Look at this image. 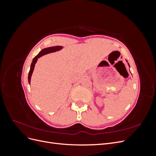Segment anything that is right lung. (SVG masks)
<instances>
[{
    "instance_id": "right-lung-1",
    "label": "right lung",
    "mask_w": 156,
    "mask_h": 156,
    "mask_svg": "<svg viewBox=\"0 0 156 156\" xmlns=\"http://www.w3.org/2000/svg\"><path fill=\"white\" fill-rule=\"evenodd\" d=\"M62 48V46H55V47H51V48H45L43 50H41L39 53V54L35 56L34 59H33L32 62L31 64L30 69L29 73V77H28V80H29V84L30 83L31 76H32V72H33V70H34V66H35V64L36 63L37 60V58H39L40 57H41V56H42L43 55L52 53V52H55V51H59Z\"/></svg>"
}]
</instances>
